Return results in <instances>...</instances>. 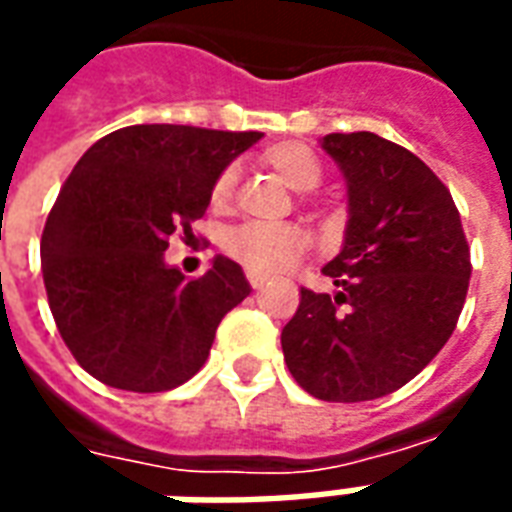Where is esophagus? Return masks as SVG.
<instances>
[{
    "mask_svg": "<svg viewBox=\"0 0 512 512\" xmlns=\"http://www.w3.org/2000/svg\"><path fill=\"white\" fill-rule=\"evenodd\" d=\"M246 279H249V285L255 287V290H260V287L266 285V276H260V274H252V271H249V274H246Z\"/></svg>",
    "mask_w": 512,
    "mask_h": 512,
    "instance_id": "obj_1",
    "label": "esophagus"
}]
</instances>
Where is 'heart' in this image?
<instances>
[{"instance_id":"b5f03b06","label":"heart","mask_w":512,"mask_h":512,"mask_svg":"<svg viewBox=\"0 0 512 512\" xmlns=\"http://www.w3.org/2000/svg\"><path fill=\"white\" fill-rule=\"evenodd\" d=\"M266 165L295 192H309L323 179V165L312 151L301 143H279L263 154ZM236 170L225 168L211 184V206L225 208L233 198ZM225 252L252 274L271 276L293 268L309 249V233L298 225H266V222H244L230 227L222 238Z\"/></svg>"}]
</instances>
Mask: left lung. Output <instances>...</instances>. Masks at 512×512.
Instances as JSON below:
<instances>
[{
    "mask_svg": "<svg viewBox=\"0 0 512 512\" xmlns=\"http://www.w3.org/2000/svg\"><path fill=\"white\" fill-rule=\"evenodd\" d=\"M320 146L347 184L342 249L323 268L336 293L301 287L282 350L314 399L372 401L445 347L467 298L469 246L448 187L412 151L374 132H331Z\"/></svg>",
    "mask_w": 512,
    "mask_h": 512,
    "instance_id": "1",
    "label": "left lung"
}]
</instances>
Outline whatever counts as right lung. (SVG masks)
I'll return each instance as SVG.
<instances>
[{
	"instance_id": "obj_1",
	"label": "right lung",
	"mask_w": 512,
	"mask_h": 512,
	"mask_svg": "<svg viewBox=\"0 0 512 512\" xmlns=\"http://www.w3.org/2000/svg\"><path fill=\"white\" fill-rule=\"evenodd\" d=\"M260 138L135 124L97 140L67 176L40 260L56 328L94 380L160 393L200 372L217 325L252 287L225 255L187 282L165 249L206 214L214 179Z\"/></svg>"
}]
</instances>
